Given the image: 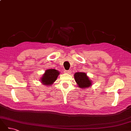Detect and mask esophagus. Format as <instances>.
<instances>
[{
    "label": "esophagus",
    "mask_w": 131,
    "mask_h": 131,
    "mask_svg": "<svg viewBox=\"0 0 131 131\" xmlns=\"http://www.w3.org/2000/svg\"><path fill=\"white\" fill-rule=\"evenodd\" d=\"M64 73H66V74H70L71 71H70V70H65Z\"/></svg>",
    "instance_id": "1"
}]
</instances>
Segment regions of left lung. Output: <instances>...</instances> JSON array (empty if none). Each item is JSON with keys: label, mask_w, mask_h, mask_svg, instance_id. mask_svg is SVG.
<instances>
[{"label": "left lung", "mask_w": 131, "mask_h": 131, "mask_svg": "<svg viewBox=\"0 0 131 131\" xmlns=\"http://www.w3.org/2000/svg\"><path fill=\"white\" fill-rule=\"evenodd\" d=\"M75 80L79 88L85 89L92 85V81L85 73L78 72L74 74Z\"/></svg>", "instance_id": "1"}]
</instances>
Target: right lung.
<instances>
[{"label":"right lung","mask_w":131,"mask_h":131,"mask_svg":"<svg viewBox=\"0 0 131 131\" xmlns=\"http://www.w3.org/2000/svg\"><path fill=\"white\" fill-rule=\"evenodd\" d=\"M59 74V71L56 69H50L45 71L41 78L40 81L42 84L46 86H51L57 80V78Z\"/></svg>","instance_id":"obj_1"}]
</instances>
